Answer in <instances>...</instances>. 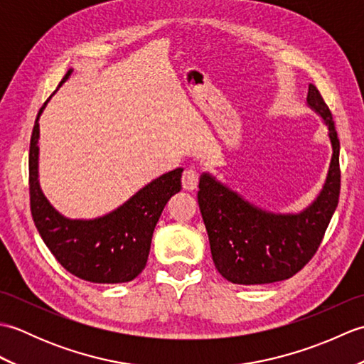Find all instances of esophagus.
Instances as JSON below:
<instances>
[{
	"label": "esophagus",
	"mask_w": 364,
	"mask_h": 364,
	"mask_svg": "<svg viewBox=\"0 0 364 364\" xmlns=\"http://www.w3.org/2000/svg\"><path fill=\"white\" fill-rule=\"evenodd\" d=\"M183 189L184 191H196L198 186V172L196 168H186L183 172Z\"/></svg>",
	"instance_id": "esophagus-1"
}]
</instances>
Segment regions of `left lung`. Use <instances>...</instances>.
Masks as SVG:
<instances>
[{
  "label": "left lung",
  "mask_w": 364,
  "mask_h": 364,
  "mask_svg": "<svg viewBox=\"0 0 364 364\" xmlns=\"http://www.w3.org/2000/svg\"><path fill=\"white\" fill-rule=\"evenodd\" d=\"M308 106L328 128L330 168L321 194L299 214H274L247 202L210 173L200 176L198 206L215 269L236 284H266L296 275L308 264L333 215L341 189L339 139L318 87L310 84Z\"/></svg>",
  "instance_id": "8db88e82"
}]
</instances>
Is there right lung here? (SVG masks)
I'll list each match as a JSON object with an SVG mask.
<instances>
[{"label":"right lung","instance_id":"right-lung-1","mask_svg":"<svg viewBox=\"0 0 364 364\" xmlns=\"http://www.w3.org/2000/svg\"><path fill=\"white\" fill-rule=\"evenodd\" d=\"M70 75L72 70H68L60 84ZM48 100L37 114L29 145V202L38 235L59 264L81 280L92 283L134 280L149 259L153 231L162 210L170 197L181 191L183 168H175L153 180L127 203L103 218L92 220L64 218L50 205L37 180L38 117Z\"/></svg>","mask_w":364,"mask_h":364}]
</instances>
